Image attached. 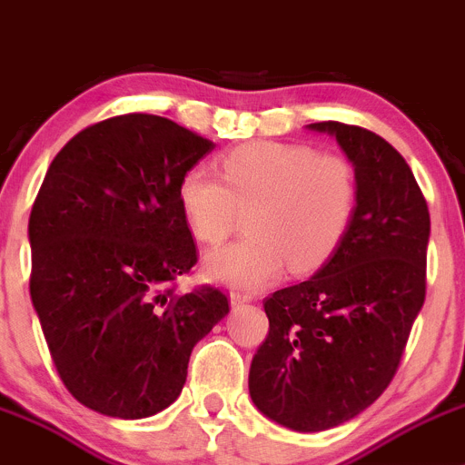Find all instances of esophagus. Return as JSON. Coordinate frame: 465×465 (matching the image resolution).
<instances>
[{"label": "esophagus", "mask_w": 465, "mask_h": 465, "mask_svg": "<svg viewBox=\"0 0 465 465\" xmlns=\"http://www.w3.org/2000/svg\"><path fill=\"white\" fill-rule=\"evenodd\" d=\"M254 300V295L252 292H241V291H233L232 295H229V302H232V306H241V304H247V302Z\"/></svg>", "instance_id": "obj_1"}]
</instances>
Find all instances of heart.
<instances>
[{
    "label": "heart",
    "mask_w": 465,
    "mask_h": 465,
    "mask_svg": "<svg viewBox=\"0 0 465 465\" xmlns=\"http://www.w3.org/2000/svg\"><path fill=\"white\" fill-rule=\"evenodd\" d=\"M223 178L193 165L177 186L188 232L223 242L247 213L241 242L206 254L204 274L229 288H261L286 268L313 272L345 238L359 202L357 170L342 154L295 143H247L223 159Z\"/></svg>",
    "instance_id": "obj_1"
}]
</instances>
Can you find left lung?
Returning <instances> with one entry per match:
<instances>
[{
  "instance_id": "1",
  "label": "left lung",
  "mask_w": 465,
  "mask_h": 465,
  "mask_svg": "<svg viewBox=\"0 0 465 465\" xmlns=\"http://www.w3.org/2000/svg\"><path fill=\"white\" fill-rule=\"evenodd\" d=\"M309 129L336 138L359 202L327 263L263 302L270 331L252 359L250 395L295 431L342 425L384 393L425 302L430 242L425 195L393 145L333 120Z\"/></svg>"
}]
</instances>
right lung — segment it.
Segmentation results:
<instances>
[{"label": "right lung", "mask_w": 465, "mask_h": 465, "mask_svg": "<svg viewBox=\"0 0 465 465\" xmlns=\"http://www.w3.org/2000/svg\"><path fill=\"white\" fill-rule=\"evenodd\" d=\"M213 147L127 113L76 134L45 174L29 218L31 302L58 377L93 411L136 420L170 407L193 347L229 313L220 288L174 283L197 263L179 179Z\"/></svg>", "instance_id": "obj_1"}]
</instances>
